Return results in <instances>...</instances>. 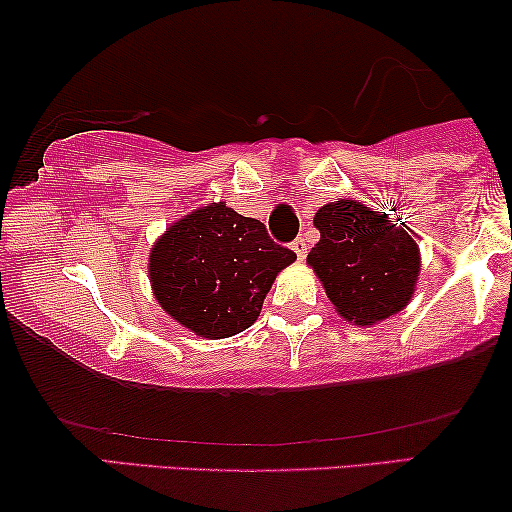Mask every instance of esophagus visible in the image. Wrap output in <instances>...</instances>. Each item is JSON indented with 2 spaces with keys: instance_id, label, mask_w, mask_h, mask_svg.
Instances as JSON below:
<instances>
[{
  "instance_id": "34e87169",
  "label": "esophagus",
  "mask_w": 512,
  "mask_h": 512,
  "mask_svg": "<svg viewBox=\"0 0 512 512\" xmlns=\"http://www.w3.org/2000/svg\"><path fill=\"white\" fill-rule=\"evenodd\" d=\"M291 249L296 251L298 261H303V258L307 256V242L303 240V237H298V240H293V242H291Z\"/></svg>"
}]
</instances>
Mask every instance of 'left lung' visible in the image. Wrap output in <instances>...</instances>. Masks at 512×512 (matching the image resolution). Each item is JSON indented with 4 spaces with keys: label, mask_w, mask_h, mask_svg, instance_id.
<instances>
[{
    "label": "left lung",
    "mask_w": 512,
    "mask_h": 512,
    "mask_svg": "<svg viewBox=\"0 0 512 512\" xmlns=\"http://www.w3.org/2000/svg\"><path fill=\"white\" fill-rule=\"evenodd\" d=\"M321 233L307 263L349 324L373 326L410 303L419 277L412 230L356 200L328 202L314 214Z\"/></svg>",
    "instance_id": "1"
}]
</instances>
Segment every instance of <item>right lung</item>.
Returning <instances> with one entry per match:
<instances>
[{
  "label": "right lung",
  "mask_w": 512,
  "mask_h": 512,
  "mask_svg": "<svg viewBox=\"0 0 512 512\" xmlns=\"http://www.w3.org/2000/svg\"><path fill=\"white\" fill-rule=\"evenodd\" d=\"M296 261L261 221L212 202L170 226L153 244L151 289L158 305L200 338L242 333L261 314L277 272Z\"/></svg>",
  "instance_id": "add662e5"
}]
</instances>
